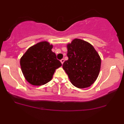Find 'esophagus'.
I'll return each instance as SVG.
<instances>
[{"instance_id":"esophagus-1","label":"esophagus","mask_w":124,"mask_h":124,"mask_svg":"<svg viewBox=\"0 0 124 124\" xmlns=\"http://www.w3.org/2000/svg\"><path fill=\"white\" fill-rule=\"evenodd\" d=\"M60 62H62V64L64 62V59H62V60H60Z\"/></svg>"}]
</instances>
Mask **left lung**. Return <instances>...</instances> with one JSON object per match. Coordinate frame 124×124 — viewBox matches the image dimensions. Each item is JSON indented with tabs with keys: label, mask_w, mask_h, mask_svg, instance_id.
<instances>
[{
	"label": "left lung",
	"mask_w": 124,
	"mask_h": 124,
	"mask_svg": "<svg viewBox=\"0 0 124 124\" xmlns=\"http://www.w3.org/2000/svg\"><path fill=\"white\" fill-rule=\"evenodd\" d=\"M68 60L62 64L73 85L79 89L89 87L99 76L101 59L89 42L75 38L67 45Z\"/></svg>",
	"instance_id": "8db88e82"
}]
</instances>
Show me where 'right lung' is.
Instances as JSON below:
<instances>
[{
	"label": "right lung",
	"instance_id": "1",
	"mask_svg": "<svg viewBox=\"0 0 124 124\" xmlns=\"http://www.w3.org/2000/svg\"><path fill=\"white\" fill-rule=\"evenodd\" d=\"M53 45L41 41L29 47L20 59V66L26 80L34 86L43 85L52 78L55 70L62 65L52 51Z\"/></svg>",
	"mask_w": 124,
	"mask_h": 124
}]
</instances>
